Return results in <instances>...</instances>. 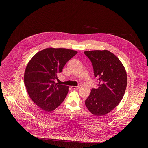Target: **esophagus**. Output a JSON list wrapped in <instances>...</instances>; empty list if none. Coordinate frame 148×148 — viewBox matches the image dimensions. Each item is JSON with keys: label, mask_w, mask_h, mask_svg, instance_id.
I'll use <instances>...</instances> for the list:
<instances>
[{"label": "esophagus", "mask_w": 148, "mask_h": 148, "mask_svg": "<svg viewBox=\"0 0 148 148\" xmlns=\"http://www.w3.org/2000/svg\"><path fill=\"white\" fill-rule=\"evenodd\" d=\"M71 88L73 89H79L80 88L79 86H71Z\"/></svg>", "instance_id": "esophagus-1"}]
</instances>
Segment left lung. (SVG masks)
I'll list each match as a JSON object with an SVG mask.
<instances>
[{
    "instance_id": "8db88e82",
    "label": "left lung",
    "mask_w": 148,
    "mask_h": 148,
    "mask_svg": "<svg viewBox=\"0 0 148 148\" xmlns=\"http://www.w3.org/2000/svg\"><path fill=\"white\" fill-rule=\"evenodd\" d=\"M91 60L94 74L99 80L98 89H92L85 104L90 113L103 116L110 112L123 98L127 75L118 58L107 50L85 51Z\"/></svg>"
}]
</instances>
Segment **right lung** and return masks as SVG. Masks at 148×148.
<instances>
[{
  "label": "right lung",
  "instance_id": "right-lung-1",
  "mask_svg": "<svg viewBox=\"0 0 148 148\" xmlns=\"http://www.w3.org/2000/svg\"><path fill=\"white\" fill-rule=\"evenodd\" d=\"M77 51L48 48L35 54L25 68L24 81L30 99L42 110H55L65 98L69 86L54 82L64 65Z\"/></svg>",
  "mask_w": 148,
  "mask_h": 148
}]
</instances>
